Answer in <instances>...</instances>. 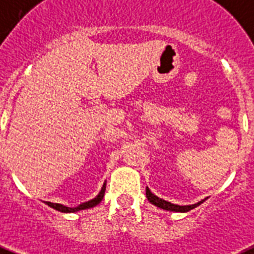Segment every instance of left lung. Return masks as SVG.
<instances>
[{
    "label": "left lung",
    "instance_id": "1",
    "mask_svg": "<svg viewBox=\"0 0 254 254\" xmlns=\"http://www.w3.org/2000/svg\"><path fill=\"white\" fill-rule=\"evenodd\" d=\"M145 196H147V198H148V201L151 202V204H154V205L162 208V209H166V211H172V212H188L207 200V198H204V200H201V201L196 202V204H192V205H176V204H172V202L166 201V200L158 197L156 194H154L151 190H148V187L145 188Z\"/></svg>",
    "mask_w": 254,
    "mask_h": 254
}]
</instances>
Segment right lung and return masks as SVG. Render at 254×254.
Masks as SVG:
<instances>
[{
	"instance_id": "right-lung-1",
	"label": "right lung",
	"mask_w": 254,
	"mask_h": 254,
	"mask_svg": "<svg viewBox=\"0 0 254 254\" xmlns=\"http://www.w3.org/2000/svg\"><path fill=\"white\" fill-rule=\"evenodd\" d=\"M105 190H106V184H103L102 190H100V192L98 193V196H96V197H94L92 200H90V201L82 202V204H79L78 207H74V208L66 207V205H62V204H57V202H50V201H45V202H46L49 207L54 208V209H57V211H60V212H64V213L83 211V209H88V208H92V207H95V205H98V204L102 201L103 196H105Z\"/></svg>"
}]
</instances>
